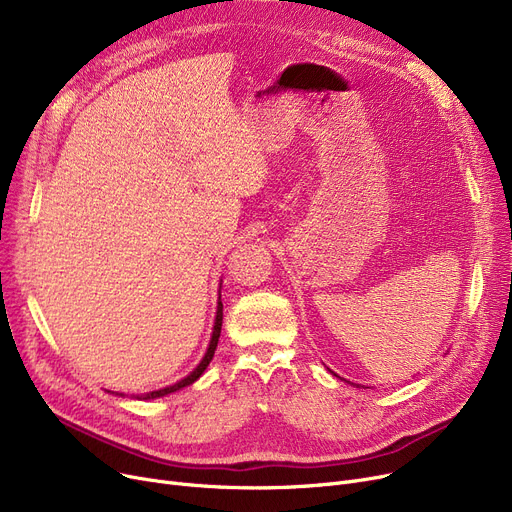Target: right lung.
Returning a JSON list of instances; mask_svg holds the SVG:
<instances>
[{"instance_id":"obj_1","label":"right lung","mask_w":512,"mask_h":512,"mask_svg":"<svg viewBox=\"0 0 512 512\" xmlns=\"http://www.w3.org/2000/svg\"><path fill=\"white\" fill-rule=\"evenodd\" d=\"M222 309H224V305H222V301H218V313H215V326H213V334H211V340H209V346H207V353H205V357L201 359V363L186 375L184 380H180V382H176L174 386H168V388H161V390H155V392H147V394H143V396H137L139 400H149V398H159V396H166V394H172V392H176V390H180V388H184V386H191L193 382H197L199 378H201V373L207 369V365H209V361L213 359V353H215V346H218V340H220V332H222V319H224V313H222Z\"/></svg>"}]
</instances>
